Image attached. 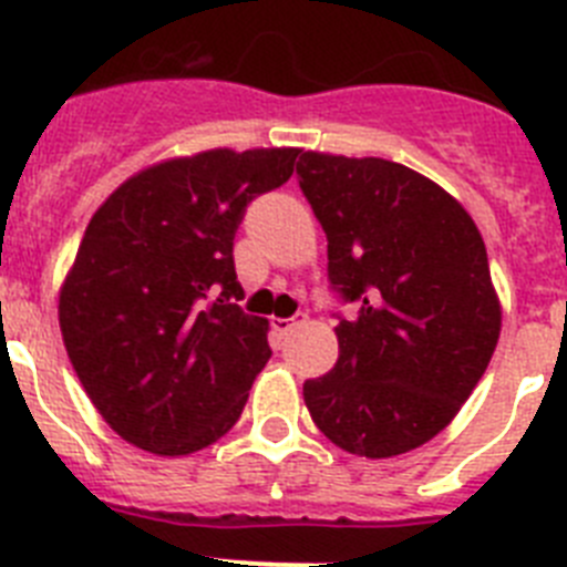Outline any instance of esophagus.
I'll use <instances>...</instances> for the list:
<instances>
[{
    "label": "esophagus",
    "mask_w": 567,
    "mask_h": 567,
    "mask_svg": "<svg viewBox=\"0 0 567 567\" xmlns=\"http://www.w3.org/2000/svg\"><path fill=\"white\" fill-rule=\"evenodd\" d=\"M303 323V315L300 318H272V329L278 334H289L292 329H298Z\"/></svg>",
    "instance_id": "obj_1"
}]
</instances>
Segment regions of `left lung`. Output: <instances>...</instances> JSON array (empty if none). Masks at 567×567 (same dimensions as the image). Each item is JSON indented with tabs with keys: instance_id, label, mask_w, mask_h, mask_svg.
I'll return each instance as SVG.
<instances>
[{
	"instance_id": "obj_1",
	"label": "left lung",
	"mask_w": 567,
	"mask_h": 567,
	"mask_svg": "<svg viewBox=\"0 0 567 567\" xmlns=\"http://www.w3.org/2000/svg\"><path fill=\"white\" fill-rule=\"evenodd\" d=\"M298 175L329 280L360 307L338 320V363L303 383V400L343 452L398 457L457 417L497 349L483 235L454 195L398 162L307 150Z\"/></svg>"
}]
</instances>
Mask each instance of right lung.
<instances>
[{"mask_svg": "<svg viewBox=\"0 0 567 567\" xmlns=\"http://www.w3.org/2000/svg\"><path fill=\"white\" fill-rule=\"evenodd\" d=\"M298 147H229L135 173L90 218L59 292L68 358L104 423L158 457L238 423L269 360V320L240 312L233 240ZM219 295L215 296L214 292Z\"/></svg>", "mask_w": 567, "mask_h": 567, "instance_id": "right-lung-1", "label": "right lung"}]
</instances>
